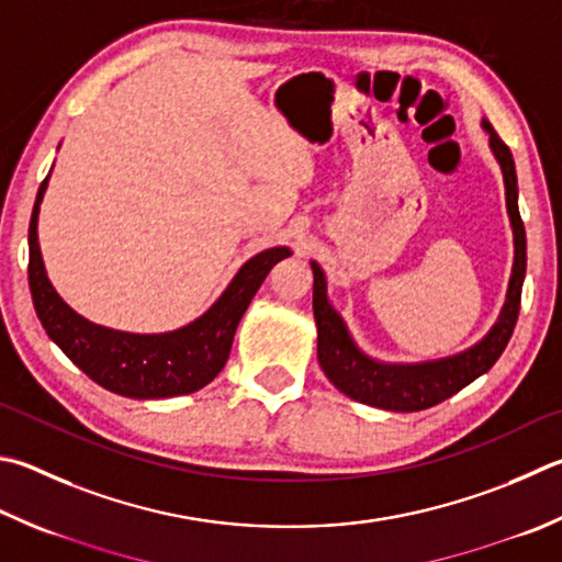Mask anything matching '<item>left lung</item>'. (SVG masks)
<instances>
[{"label": "left lung", "instance_id": "1", "mask_svg": "<svg viewBox=\"0 0 562 562\" xmlns=\"http://www.w3.org/2000/svg\"><path fill=\"white\" fill-rule=\"evenodd\" d=\"M482 127L488 132V147L504 171L506 187V211L514 228V272L508 280L506 304L498 322L492 326L482 341L474 344L457 356L447 359L425 361V363H383L366 356L353 344L349 329L326 297V280L316 262H312L314 272V319H316V356H319L322 371L344 395L353 401L383 407L395 413H415L447 401L464 385L476 381L486 373L504 353L508 339H512L514 326L521 310V288L526 278V228L518 213V183L512 149H508L494 127L484 120Z\"/></svg>", "mask_w": 562, "mask_h": 562}]
</instances>
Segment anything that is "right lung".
Segmentation results:
<instances>
[{
  "mask_svg": "<svg viewBox=\"0 0 562 562\" xmlns=\"http://www.w3.org/2000/svg\"><path fill=\"white\" fill-rule=\"evenodd\" d=\"M48 177L38 187L32 223H29V288L41 324L60 351L88 379L108 391L149 401L193 393L211 383L228 361L233 336L255 292L272 265L290 258V248H270L250 258L231 280L226 292L199 319L167 334L115 331L83 319L58 297L46 278L38 250V209Z\"/></svg>",
  "mask_w": 562,
  "mask_h": 562,
  "instance_id": "obj_1",
  "label": "right lung"
}]
</instances>
